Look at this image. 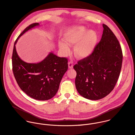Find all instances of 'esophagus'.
<instances>
[{
	"mask_svg": "<svg viewBox=\"0 0 135 135\" xmlns=\"http://www.w3.org/2000/svg\"><path fill=\"white\" fill-rule=\"evenodd\" d=\"M68 68L69 69H72L73 68V64L71 62H68Z\"/></svg>",
	"mask_w": 135,
	"mask_h": 135,
	"instance_id": "obj_1",
	"label": "esophagus"
}]
</instances>
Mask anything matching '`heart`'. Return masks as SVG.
I'll return each mask as SVG.
<instances>
[{
    "label": "heart",
    "mask_w": 135,
    "mask_h": 135,
    "mask_svg": "<svg viewBox=\"0 0 135 135\" xmlns=\"http://www.w3.org/2000/svg\"><path fill=\"white\" fill-rule=\"evenodd\" d=\"M64 37L67 41H59L58 46L62 54L68 55L70 52V46L76 45L74 47L75 56L79 58H85L92 54L98 40L96 31L89 30L83 26H76L68 29Z\"/></svg>",
    "instance_id": "b5f03b06"
}]
</instances>
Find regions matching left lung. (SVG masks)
I'll list each match as a JSON object with an SVG mask.
<instances>
[{"label":"left lung","instance_id":"left-lung-1","mask_svg":"<svg viewBox=\"0 0 135 135\" xmlns=\"http://www.w3.org/2000/svg\"><path fill=\"white\" fill-rule=\"evenodd\" d=\"M100 42L91 55L74 66L77 73L75 85L79 94L96 100L110 93L118 79L123 53L116 37L106 25Z\"/></svg>","mask_w":135,"mask_h":135}]
</instances>
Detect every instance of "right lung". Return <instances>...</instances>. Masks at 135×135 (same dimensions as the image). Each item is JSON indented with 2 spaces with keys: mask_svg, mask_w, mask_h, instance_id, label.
<instances>
[{
  "mask_svg": "<svg viewBox=\"0 0 135 135\" xmlns=\"http://www.w3.org/2000/svg\"><path fill=\"white\" fill-rule=\"evenodd\" d=\"M38 26L39 23L31 24L16 39L12 56V70L17 84L23 92L35 99L47 100L58 91L61 79L68 69V60L52 52L37 63L26 62L19 57L16 48L18 40L26 32Z\"/></svg>",
  "mask_w": 135,
  "mask_h": 135,
  "instance_id": "1",
  "label": "right lung"
}]
</instances>
